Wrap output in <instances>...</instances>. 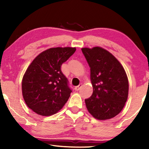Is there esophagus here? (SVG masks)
<instances>
[{
	"label": "esophagus",
	"mask_w": 149,
	"mask_h": 149,
	"mask_svg": "<svg viewBox=\"0 0 149 149\" xmlns=\"http://www.w3.org/2000/svg\"><path fill=\"white\" fill-rule=\"evenodd\" d=\"M82 87V85L81 84H79V85H77V86H76L75 87V90L76 91H79L80 89H81V87Z\"/></svg>",
	"instance_id": "34e87169"
}]
</instances>
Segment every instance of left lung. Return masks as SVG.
Here are the masks:
<instances>
[{
    "mask_svg": "<svg viewBox=\"0 0 149 149\" xmlns=\"http://www.w3.org/2000/svg\"><path fill=\"white\" fill-rule=\"evenodd\" d=\"M91 70L93 92L85 99L88 111L100 120L110 119L122 111L127 100L129 84L120 62L101 47L82 48Z\"/></svg>",
    "mask_w": 149,
    "mask_h": 149,
    "instance_id": "8db88e82",
    "label": "left lung"
}]
</instances>
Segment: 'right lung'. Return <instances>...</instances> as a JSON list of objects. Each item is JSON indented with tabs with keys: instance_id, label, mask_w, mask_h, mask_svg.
I'll return each instance as SVG.
<instances>
[{
	"instance_id": "right-lung-1",
	"label": "right lung",
	"mask_w": 149,
	"mask_h": 149,
	"mask_svg": "<svg viewBox=\"0 0 149 149\" xmlns=\"http://www.w3.org/2000/svg\"><path fill=\"white\" fill-rule=\"evenodd\" d=\"M75 50L72 47L51 48L29 65L22 79V95L27 107L37 114H56L68 100L72 91L61 66Z\"/></svg>"
}]
</instances>
